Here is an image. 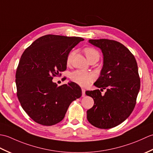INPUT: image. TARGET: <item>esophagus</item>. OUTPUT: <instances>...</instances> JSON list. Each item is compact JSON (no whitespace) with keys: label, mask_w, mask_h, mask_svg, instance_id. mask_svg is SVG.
Segmentation results:
<instances>
[{"label":"esophagus","mask_w":153,"mask_h":153,"mask_svg":"<svg viewBox=\"0 0 153 153\" xmlns=\"http://www.w3.org/2000/svg\"><path fill=\"white\" fill-rule=\"evenodd\" d=\"M82 97H85V90L84 89H82Z\"/></svg>","instance_id":"1"}]
</instances>
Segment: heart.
I'll return each instance as SVG.
<instances>
[{"label":"heart","instance_id":"1","mask_svg":"<svg viewBox=\"0 0 153 153\" xmlns=\"http://www.w3.org/2000/svg\"><path fill=\"white\" fill-rule=\"evenodd\" d=\"M84 53L85 54L87 58H89V57H91L93 56H95V55L99 56L98 52L93 48H85V49H84ZM71 56V53L70 54L69 56L68 57V62H70ZM70 79L73 82L78 84V85L82 87L87 86L95 78L93 74L80 70H77L72 71V72L70 74Z\"/></svg>","mask_w":153,"mask_h":153}]
</instances>
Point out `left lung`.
<instances>
[{
  "mask_svg": "<svg viewBox=\"0 0 153 153\" xmlns=\"http://www.w3.org/2000/svg\"><path fill=\"white\" fill-rule=\"evenodd\" d=\"M89 43L100 48L103 65L94 85L106 89L102 95L99 89L87 91L94 105L87 111L91 124L100 129L118 126L134 110L140 89L137 64L134 55L124 45L109 39H90Z\"/></svg>",
  "mask_w": 153,
  "mask_h": 153,
  "instance_id": "1",
  "label": "left lung"
}]
</instances>
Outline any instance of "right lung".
Instances as JSON below:
<instances>
[{"label": "right lung", "mask_w": 153, "mask_h": 153, "mask_svg": "<svg viewBox=\"0 0 153 153\" xmlns=\"http://www.w3.org/2000/svg\"><path fill=\"white\" fill-rule=\"evenodd\" d=\"M83 40L44 35L22 54L16 74L17 96L23 109L35 122L43 126L58 123L71 102L82 96V89L76 83L58 86L53 79L66 70L70 52Z\"/></svg>", "instance_id": "obj_1"}]
</instances>
